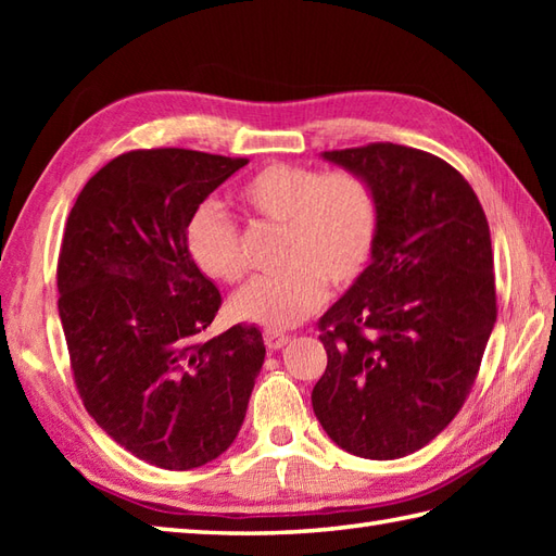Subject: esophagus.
<instances>
[{
	"instance_id": "esophagus-1",
	"label": "esophagus",
	"mask_w": 556,
	"mask_h": 556,
	"mask_svg": "<svg viewBox=\"0 0 556 556\" xmlns=\"http://www.w3.org/2000/svg\"><path fill=\"white\" fill-rule=\"evenodd\" d=\"M289 344V334H281V332H265V346L269 349V351H279V349H285Z\"/></svg>"
}]
</instances>
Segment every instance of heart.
<instances>
[{"label": "heart", "mask_w": 556, "mask_h": 556, "mask_svg": "<svg viewBox=\"0 0 556 556\" xmlns=\"http://www.w3.org/2000/svg\"><path fill=\"white\" fill-rule=\"evenodd\" d=\"M239 200L260 219L281 224L275 275L257 277L231 301L236 320L289 329L323 303L327 285L351 287L372 255L377 200L353 172L320 174L289 162H271L239 188ZM188 253L207 277L236 285L245 271L239 229L217 207L193 212L186 229Z\"/></svg>", "instance_id": "b5f03b06"}]
</instances>
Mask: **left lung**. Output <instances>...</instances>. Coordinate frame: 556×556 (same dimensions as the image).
Listing matches in <instances>:
<instances>
[{"label":"left lung","mask_w":556,"mask_h":556,"mask_svg":"<svg viewBox=\"0 0 556 556\" xmlns=\"http://www.w3.org/2000/svg\"><path fill=\"white\" fill-rule=\"evenodd\" d=\"M370 184V265L317 327L327 370L313 389L325 432L349 454L418 452L464 406L497 320L488 217L452 164L370 143L323 152Z\"/></svg>","instance_id":"obj_1"}]
</instances>
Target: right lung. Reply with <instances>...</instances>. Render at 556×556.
Segmentation results:
<instances>
[{"label":"right lung","mask_w":556,"mask_h":556,"mask_svg":"<svg viewBox=\"0 0 556 556\" xmlns=\"http://www.w3.org/2000/svg\"><path fill=\"white\" fill-rule=\"evenodd\" d=\"M248 160L131 150L83 186L56 263L59 317L83 406L126 452L191 470L239 434L265 344L257 327L200 334L219 289L188 253V219Z\"/></svg>","instance_id":"obj_1"}]
</instances>
